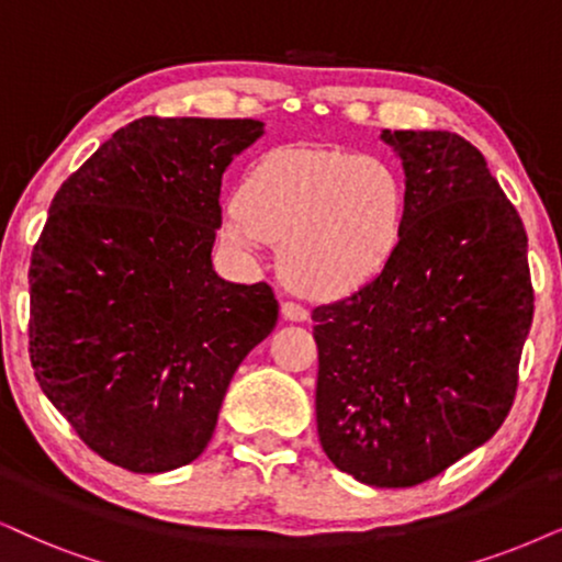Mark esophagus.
<instances>
[{
	"instance_id": "1",
	"label": "esophagus",
	"mask_w": 562,
	"mask_h": 562,
	"mask_svg": "<svg viewBox=\"0 0 562 562\" xmlns=\"http://www.w3.org/2000/svg\"><path fill=\"white\" fill-rule=\"evenodd\" d=\"M280 314H282V318H285V322H305V318H308V311H305L303 305L293 303V301L282 303Z\"/></svg>"
}]
</instances>
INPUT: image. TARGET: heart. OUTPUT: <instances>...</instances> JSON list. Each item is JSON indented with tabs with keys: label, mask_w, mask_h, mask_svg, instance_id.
<instances>
[{
	"label": "heart",
	"mask_w": 562,
	"mask_h": 562,
	"mask_svg": "<svg viewBox=\"0 0 562 562\" xmlns=\"http://www.w3.org/2000/svg\"><path fill=\"white\" fill-rule=\"evenodd\" d=\"M407 220V187L389 162L280 147L248 170L223 207L220 236L236 251L280 246L277 267L295 293L339 301L392 265Z\"/></svg>",
	"instance_id": "obj_1"
}]
</instances>
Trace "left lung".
<instances>
[{"label":"left lung","instance_id":"left-lung-1","mask_svg":"<svg viewBox=\"0 0 562 562\" xmlns=\"http://www.w3.org/2000/svg\"><path fill=\"white\" fill-rule=\"evenodd\" d=\"M409 220L371 285L314 308L316 425L339 472L412 487L495 436L535 316L527 231L477 147L453 132H381Z\"/></svg>","mask_w":562,"mask_h":562}]
</instances>
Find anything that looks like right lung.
<instances>
[{
    "mask_svg": "<svg viewBox=\"0 0 562 562\" xmlns=\"http://www.w3.org/2000/svg\"><path fill=\"white\" fill-rule=\"evenodd\" d=\"M265 124L145 116L56 191L31 257V363L85 446L170 472L207 449L240 360L277 324L267 282L212 269L220 187Z\"/></svg>",
    "mask_w": 562,
    "mask_h": 562,
    "instance_id": "obj_1",
    "label": "right lung"
}]
</instances>
